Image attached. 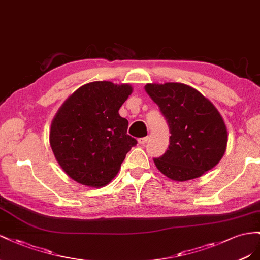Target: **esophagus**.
Returning <instances> with one entry per match:
<instances>
[{"label": "esophagus", "mask_w": 260, "mask_h": 260, "mask_svg": "<svg viewBox=\"0 0 260 260\" xmlns=\"http://www.w3.org/2000/svg\"><path fill=\"white\" fill-rule=\"evenodd\" d=\"M148 139H149V137H143V138H139L138 139V144L139 145H145L147 142H148Z\"/></svg>", "instance_id": "1"}]
</instances>
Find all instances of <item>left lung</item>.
Returning <instances> with one entry per match:
<instances>
[{"label":"left lung","instance_id":"8db88e82","mask_svg":"<svg viewBox=\"0 0 260 260\" xmlns=\"http://www.w3.org/2000/svg\"><path fill=\"white\" fill-rule=\"evenodd\" d=\"M170 128V145L154 158L159 171L173 181L202 176L218 165L226 149L228 132L219 111L204 95L185 84H147Z\"/></svg>","mask_w":260,"mask_h":260}]
</instances>
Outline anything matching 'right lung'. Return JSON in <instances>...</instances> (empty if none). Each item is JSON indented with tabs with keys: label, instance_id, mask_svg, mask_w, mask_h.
I'll list each match as a JSON object with an SVG mask.
<instances>
[{
	"label": "right lung",
	"instance_id": "right-lung-1",
	"mask_svg": "<svg viewBox=\"0 0 260 260\" xmlns=\"http://www.w3.org/2000/svg\"><path fill=\"white\" fill-rule=\"evenodd\" d=\"M128 84L93 81L78 88L58 109L50 131L55 159L71 179L102 187L114 179L137 144L118 110L132 93Z\"/></svg>",
	"mask_w": 260,
	"mask_h": 260
}]
</instances>
